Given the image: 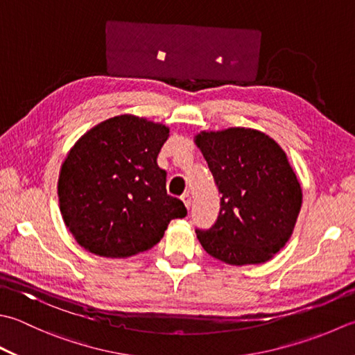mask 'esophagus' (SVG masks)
<instances>
[{"label": "esophagus", "instance_id": "esophagus-1", "mask_svg": "<svg viewBox=\"0 0 355 355\" xmlns=\"http://www.w3.org/2000/svg\"><path fill=\"white\" fill-rule=\"evenodd\" d=\"M182 201H183L187 209H189V206H191V196H189V193H187V192L183 193V196H182Z\"/></svg>", "mask_w": 355, "mask_h": 355}]
</instances>
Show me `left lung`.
I'll return each mask as SVG.
<instances>
[{
	"label": "left lung",
	"instance_id": "left-lung-1",
	"mask_svg": "<svg viewBox=\"0 0 355 355\" xmlns=\"http://www.w3.org/2000/svg\"><path fill=\"white\" fill-rule=\"evenodd\" d=\"M193 143L221 192L217 221L196 231L201 246L232 266L269 261L293 235L303 201L286 152L251 128L200 130Z\"/></svg>",
	"mask_w": 355,
	"mask_h": 355
}]
</instances>
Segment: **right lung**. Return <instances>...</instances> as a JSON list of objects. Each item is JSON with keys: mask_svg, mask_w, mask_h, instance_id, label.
<instances>
[{"mask_svg": "<svg viewBox=\"0 0 355 355\" xmlns=\"http://www.w3.org/2000/svg\"><path fill=\"white\" fill-rule=\"evenodd\" d=\"M168 138L166 124L123 114L90 128L67 152L58 177L60 211L87 252L128 259L155 246L171 220L186 217L157 164Z\"/></svg>", "mask_w": 355, "mask_h": 355, "instance_id": "obj_1", "label": "right lung"}]
</instances>
